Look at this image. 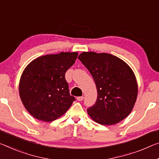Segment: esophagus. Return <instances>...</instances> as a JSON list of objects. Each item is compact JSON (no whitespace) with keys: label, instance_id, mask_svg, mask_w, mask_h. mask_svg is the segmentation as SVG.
<instances>
[{"label":"esophagus","instance_id":"34e87169","mask_svg":"<svg viewBox=\"0 0 159 159\" xmlns=\"http://www.w3.org/2000/svg\"><path fill=\"white\" fill-rule=\"evenodd\" d=\"M84 96H79V97H77V100H79V101H82L83 100H84Z\"/></svg>","mask_w":159,"mask_h":159}]
</instances>
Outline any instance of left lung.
<instances>
[{
	"label": "left lung",
	"mask_w": 159,
	"mask_h": 159,
	"mask_svg": "<svg viewBox=\"0 0 159 159\" xmlns=\"http://www.w3.org/2000/svg\"><path fill=\"white\" fill-rule=\"evenodd\" d=\"M87 68L97 88V100L87 110L98 124H117L130 114L137 98L135 75L128 64L107 53L83 52L78 57Z\"/></svg>",
	"instance_id": "obj_1"
}]
</instances>
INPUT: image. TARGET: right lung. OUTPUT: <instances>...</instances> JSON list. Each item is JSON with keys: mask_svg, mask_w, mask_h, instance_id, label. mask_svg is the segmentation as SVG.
I'll return each instance as SVG.
<instances>
[{"mask_svg": "<svg viewBox=\"0 0 159 159\" xmlns=\"http://www.w3.org/2000/svg\"><path fill=\"white\" fill-rule=\"evenodd\" d=\"M77 57L78 52L47 54L34 59L25 68L20 80V97L34 118L52 122L71 106L75 98L70 95L65 74Z\"/></svg>", "mask_w": 159, "mask_h": 159, "instance_id": "obj_1", "label": "right lung"}]
</instances>
